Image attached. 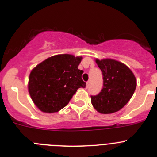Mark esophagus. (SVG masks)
<instances>
[{
    "mask_svg": "<svg viewBox=\"0 0 157 157\" xmlns=\"http://www.w3.org/2000/svg\"><path fill=\"white\" fill-rule=\"evenodd\" d=\"M89 85H90V82L88 81V82H87V83H86V87H88Z\"/></svg>",
    "mask_w": 157,
    "mask_h": 157,
    "instance_id": "esophagus-1",
    "label": "esophagus"
}]
</instances>
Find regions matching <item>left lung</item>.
Wrapping results in <instances>:
<instances>
[{"mask_svg":"<svg viewBox=\"0 0 157 157\" xmlns=\"http://www.w3.org/2000/svg\"><path fill=\"white\" fill-rule=\"evenodd\" d=\"M102 70L103 87L99 94L91 96V103L101 114L121 110L129 101L136 87V78L130 69L113 59H96Z\"/></svg>","mask_w":157,"mask_h":157,"instance_id":"1","label":"left lung"}]
</instances>
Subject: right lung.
<instances>
[{
  "instance_id": "right-lung-1",
  "label": "right lung",
  "mask_w": 157,
  "mask_h": 157,
  "mask_svg": "<svg viewBox=\"0 0 157 157\" xmlns=\"http://www.w3.org/2000/svg\"><path fill=\"white\" fill-rule=\"evenodd\" d=\"M82 57L58 55L47 58L32 70L28 91L33 103L45 113L60 111L79 87H85L83 70L78 69Z\"/></svg>"
}]
</instances>
